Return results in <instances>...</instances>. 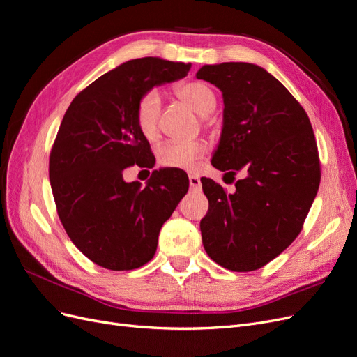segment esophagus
Returning <instances> with one entry per match:
<instances>
[{"instance_id": "1", "label": "esophagus", "mask_w": 357, "mask_h": 357, "mask_svg": "<svg viewBox=\"0 0 357 357\" xmlns=\"http://www.w3.org/2000/svg\"><path fill=\"white\" fill-rule=\"evenodd\" d=\"M189 185L192 190H199L201 189V180L197 176H189Z\"/></svg>"}]
</instances>
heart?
<instances>
[{"label":"heart","instance_id":"obj_1","mask_svg":"<svg viewBox=\"0 0 357 357\" xmlns=\"http://www.w3.org/2000/svg\"><path fill=\"white\" fill-rule=\"evenodd\" d=\"M176 98L202 116L205 128H214L215 121L208 114L215 109L218 96L208 84L202 82H186L174 88ZM135 123L138 131L150 143L160 137L159 128V96L156 92H147L139 98L135 109ZM208 144L205 139L197 138L192 142L178 143L168 142L158 149V160L162 167L174 169H192L195 162L207 152Z\"/></svg>","mask_w":357,"mask_h":357}]
</instances>
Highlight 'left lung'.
Listing matches in <instances>:
<instances>
[{"instance_id":"8db88e82","label":"left lung","mask_w":357,"mask_h":357,"mask_svg":"<svg viewBox=\"0 0 357 357\" xmlns=\"http://www.w3.org/2000/svg\"><path fill=\"white\" fill-rule=\"evenodd\" d=\"M197 77L223 93V129L213 167L245 174L234 193L201 178L208 198L199 225L202 244L220 266L255 271L302 231L321 176L316 137L295 96L255 63L204 66Z\"/></svg>"}]
</instances>
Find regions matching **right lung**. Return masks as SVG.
<instances>
[{
  "instance_id": "obj_1",
  "label": "right lung",
  "mask_w": 357,
  "mask_h": 357,
  "mask_svg": "<svg viewBox=\"0 0 357 357\" xmlns=\"http://www.w3.org/2000/svg\"><path fill=\"white\" fill-rule=\"evenodd\" d=\"M189 70L159 58L128 61L84 88L63 114L50 150V186L63 229L96 265L129 271L152 261L162 225L188 193L181 169L153 171L144 188L126 183L123 171L155 165L135 123L139 98Z\"/></svg>"
}]
</instances>
